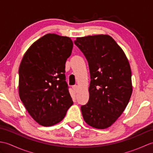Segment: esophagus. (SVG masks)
<instances>
[{
    "label": "esophagus",
    "mask_w": 153,
    "mask_h": 153,
    "mask_svg": "<svg viewBox=\"0 0 153 153\" xmlns=\"http://www.w3.org/2000/svg\"><path fill=\"white\" fill-rule=\"evenodd\" d=\"M72 88L74 90L75 92H77V91H78V86L77 85H74L72 87Z\"/></svg>",
    "instance_id": "esophagus-1"
}]
</instances>
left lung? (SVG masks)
I'll list each match as a JSON object with an SVG mask.
<instances>
[{
    "mask_svg": "<svg viewBox=\"0 0 153 153\" xmlns=\"http://www.w3.org/2000/svg\"><path fill=\"white\" fill-rule=\"evenodd\" d=\"M88 62L89 99L81 107L85 122L97 129L111 126L123 113L133 87L124 52L108 35L77 37L74 41Z\"/></svg>",
    "mask_w": 153,
    "mask_h": 153,
    "instance_id": "1",
    "label": "left lung"
}]
</instances>
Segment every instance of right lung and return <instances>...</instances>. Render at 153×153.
<instances>
[{"mask_svg":"<svg viewBox=\"0 0 153 153\" xmlns=\"http://www.w3.org/2000/svg\"><path fill=\"white\" fill-rule=\"evenodd\" d=\"M70 37L44 35L32 44L19 68V96L33 119L43 126L59 123L73 105L65 76L72 51Z\"/></svg>","mask_w":153,"mask_h":153,"instance_id":"1","label":"right lung"}]
</instances>
